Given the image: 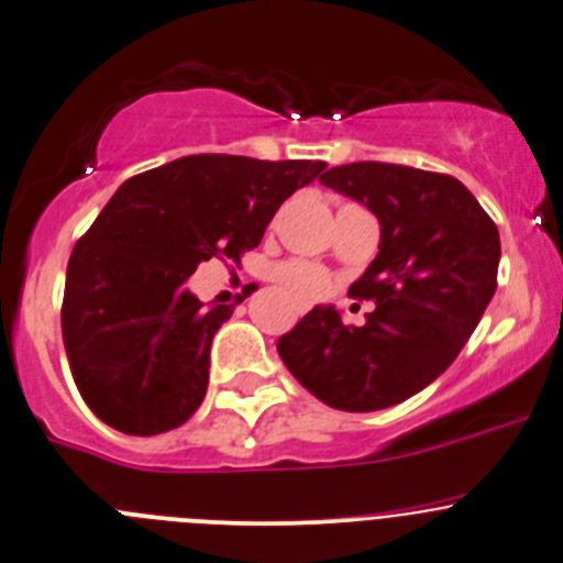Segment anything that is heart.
Masks as SVG:
<instances>
[{
  "instance_id": "1",
  "label": "heart",
  "mask_w": 563,
  "mask_h": 563,
  "mask_svg": "<svg viewBox=\"0 0 563 563\" xmlns=\"http://www.w3.org/2000/svg\"><path fill=\"white\" fill-rule=\"evenodd\" d=\"M271 279L287 289L298 300H311L330 287V274L319 265L306 263V260H287L271 268Z\"/></svg>"
}]
</instances>
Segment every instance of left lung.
Listing matches in <instances>:
<instances>
[{"label": "left lung", "mask_w": 563, "mask_h": 563, "mask_svg": "<svg viewBox=\"0 0 563 563\" xmlns=\"http://www.w3.org/2000/svg\"><path fill=\"white\" fill-rule=\"evenodd\" d=\"M319 183L378 217V255L349 287L376 308L354 328L332 306H317L276 349L330 408H391L432 384L473 335L497 289L499 231L449 174L362 161L330 168Z\"/></svg>", "instance_id": "left-lung-1"}]
</instances>
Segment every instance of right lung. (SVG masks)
Here are the masks:
<instances>
[{"label":"right lung","mask_w":563,"mask_h":563,"mask_svg":"<svg viewBox=\"0 0 563 563\" xmlns=\"http://www.w3.org/2000/svg\"><path fill=\"white\" fill-rule=\"evenodd\" d=\"M324 168L187 155L118 187L71 250L62 303L71 378L104 424L150 438L196 413L211 338L233 306H203L185 282L203 260L239 265L282 203Z\"/></svg>","instance_id":"add662e5"}]
</instances>
